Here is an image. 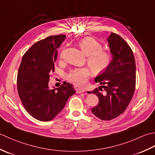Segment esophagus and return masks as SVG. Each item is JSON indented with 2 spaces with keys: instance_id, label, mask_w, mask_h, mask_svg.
I'll use <instances>...</instances> for the list:
<instances>
[{
  "instance_id": "1",
  "label": "esophagus",
  "mask_w": 155,
  "mask_h": 155,
  "mask_svg": "<svg viewBox=\"0 0 155 155\" xmlns=\"http://www.w3.org/2000/svg\"><path fill=\"white\" fill-rule=\"evenodd\" d=\"M75 91H76V93H78V94L83 93L85 91V90L84 89H81V88H75Z\"/></svg>"
}]
</instances>
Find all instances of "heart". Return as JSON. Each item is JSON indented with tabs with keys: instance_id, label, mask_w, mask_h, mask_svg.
I'll return each instance as SVG.
<instances>
[{
	"instance_id": "obj_1",
	"label": "heart",
	"mask_w": 155,
	"mask_h": 155,
	"mask_svg": "<svg viewBox=\"0 0 155 155\" xmlns=\"http://www.w3.org/2000/svg\"><path fill=\"white\" fill-rule=\"evenodd\" d=\"M81 49L87 55V63L94 73L99 74L108 68L112 61L110 53L102 49L99 41L92 37H87L79 42ZM91 71L87 67L72 69L67 75L68 80L74 86L81 87L87 83Z\"/></svg>"
}]
</instances>
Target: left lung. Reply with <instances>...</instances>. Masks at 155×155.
I'll return each instance as SVG.
<instances>
[{
    "label": "left lung",
    "instance_id": "8db88e82",
    "mask_svg": "<svg viewBox=\"0 0 155 155\" xmlns=\"http://www.w3.org/2000/svg\"><path fill=\"white\" fill-rule=\"evenodd\" d=\"M108 41L113 59L108 68L95 79L102 86L87 91L98 97V104L91 112L102 120H110L124 113L136 86L135 59L130 46L114 33L110 34Z\"/></svg>",
    "mask_w": 155,
    "mask_h": 155
}]
</instances>
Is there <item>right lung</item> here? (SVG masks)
<instances>
[{"label": "right lung", "mask_w": 155, "mask_h": 155, "mask_svg": "<svg viewBox=\"0 0 155 155\" xmlns=\"http://www.w3.org/2000/svg\"><path fill=\"white\" fill-rule=\"evenodd\" d=\"M65 39V35H59L36 42L25 52L18 68V96L26 111L38 120H51L75 92L73 86L65 81L55 89L48 86L55 70L57 49Z\"/></svg>", "instance_id": "obj_1"}]
</instances>
